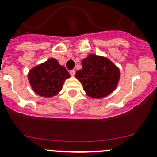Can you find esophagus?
<instances>
[{
    "label": "esophagus",
    "instance_id": "34e87169",
    "mask_svg": "<svg viewBox=\"0 0 157 157\" xmlns=\"http://www.w3.org/2000/svg\"><path fill=\"white\" fill-rule=\"evenodd\" d=\"M75 73H76V71H75V70H71V71H70V74H71V76H73L74 75H75Z\"/></svg>",
    "mask_w": 157,
    "mask_h": 157
}]
</instances>
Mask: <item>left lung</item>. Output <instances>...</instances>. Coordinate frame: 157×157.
<instances>
[{"mask_svg":"<svg viewBox=\"0 0 157 157\" xmlns=\"http://www.w3.org/2000/svg\"><path fill=\"white\" fill-rule=\"evenodd\" d=\"M81 64L82 68L76 71L75 76L81 81L89 97L104 98L117 88L120 69L107 58L90 54Z\"/></svg>","mask_w":157,"mask_h":157,"instance_id":"obj_1","label":"left lung"}]
</instances>
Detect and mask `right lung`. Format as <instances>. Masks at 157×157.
<instances>
[{
	"label": "right lung",
	"mask_w": 157,
	"mask_h": 157,
	"mask_svg": "<svg viewBox=\"0 0 157 157\" xmlns=\"http://www.w3.org/2000/svg\"><path fill=\"white\" fill-rule=\"evenodd\" d=\"M28 76L36 94L41 97L51 98L61 91L64 81L70 77V74L56 59L51 58L31 69Z\"/></svg>",
	"instance_id": "obj_1"
}]
</instances>
